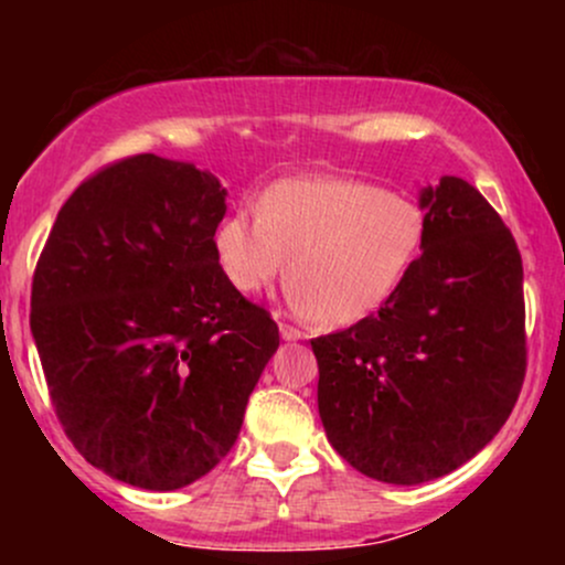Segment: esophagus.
I'll list each match as a JSON object with an SVG mask.
<instances>
[{
  "mask_svg": "<svg viewBox=\"0 0 565 565\" xmlns=\"http://www.w3.org/2000/svg\"><path fill=\"white\" fill-rule=\"evenodd\" d=\"M281 340H287V342H295V340H302V332L297 327H289V323H281Z\"/></svg>",
  "mask_w": 565,
  "mask_h": 565,
  "instance_id": "1",
  "label": "esophagus"
}]
</instances>
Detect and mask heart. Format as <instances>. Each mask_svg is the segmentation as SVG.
Listing matches in <instances>:
<instances>
[{"label": "heart", "mask_w": 565, "mask_h": 565, "mask_svg": "<svg viewBox=\"0 0 565 565\" xmlns=\"http://www.w3.org/2000/svg\"><path fill=\"white\" fill-rule=\"evenodd\" d=\"M412 199L359 180L302 174L268 185L257 210L231 212L212 236L220 274L238 295L284 276L289 302L323 327H350L393 300L425 246Z\"/></svg>", "instance_id": "obj_1"}]
</instances>
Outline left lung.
Instances as JSON below:
<instances>
[{
  "instance_id": "1",
  "label": "left lung",
  "mask_w": 565,
  "mask_h": 565,
  "mask_svg": "<svg viewBox=\"0 0 565 565\" xmlns=\"http://www.w3.org/2000/svg\"><path fill=\"white\" fill-rule=\"evenodd\" d=\"M425 246L393 300L310 340L329 444L382 483L449 476L508 423L526 377L523 263L462 178L423 188Z\"/></svg>"
}]
</instances>
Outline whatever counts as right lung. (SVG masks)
Wrapping results in <instances>:
<instances>
[{"instance_id": "add662e5", "label": "right lung", "mask_w": 565, "mask_h": 565, "mask_svg": "<svg viewBox=\"0 0 565 565\" xmlns=\"http://www.w3.org/2000/svg\"><path fill=\"white\" fill-rule=\"evenodd\" d=\"M225 188L185 161L103 167L57 212L31 284V334L63 430L148 491L206 476L242 430L278 327L220 274Z\"/></svg>"}]
</instances>
